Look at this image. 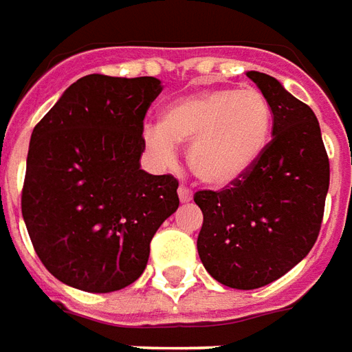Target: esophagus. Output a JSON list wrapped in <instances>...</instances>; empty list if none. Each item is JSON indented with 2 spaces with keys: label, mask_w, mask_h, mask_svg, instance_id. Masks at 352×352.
<instances>
[{
  "label": "esophagus",
  "mask_w": 352,
  "mask_h": 352,
  "mask_svg": "<svg viewBox=\"0 0 352 352\" xmlns=\"http://www.w3.org/2000/svg\"><path fill=\"white\" fill-rule=\"evenodd\" d=\"M178 197H180L182 203H189V201L193 199V193H191V189H188L186 186H180V189H178Z\"/></svg>",
  "instance_id": "obj_1"
}]
</instances>
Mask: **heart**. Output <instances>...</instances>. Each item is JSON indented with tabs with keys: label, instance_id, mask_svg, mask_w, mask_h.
<instances>
[{
	"label": "heart",
	"instance_id": "b5f03b06",
	"mask_svg": "<svg viewBox=\"0 0 352 352\" xmlns=\"http://www.w3.org/2000/svg\"><path fill=\"white\" fill-rule=\"evenodd\" d=\"M273 129V111L258 89H210L184 96L144 131V146L159 163L189 144L188 163L210 186H229L260 161Z\"/></svg>",
	"mask_w": 352,
	"mask_h": 352
}]
</instances>
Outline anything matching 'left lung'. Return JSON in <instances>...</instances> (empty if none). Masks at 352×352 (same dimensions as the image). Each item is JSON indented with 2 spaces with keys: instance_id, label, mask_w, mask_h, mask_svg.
Here are the masks:
<instances>
[{
  "instance_id": "left-lung-1",
  "label": "left lung",
  "mask_w": 352,
  "mask_h": 352,
  "mask_svg": "<svg viewBox=\"0 0 352 352\" xmlns=\"http://www.w3.org/2000/svg\"><path fill=\"white\" fill-rule=\"evenodd\" d=\"M273 111L260 161L221 191H197L199 258L218 283L254 290L286 275L316 243L330 186L320 124L275 77L246 72Z\"/></svg>"
}]
</instances>
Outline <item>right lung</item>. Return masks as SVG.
Here are the masks:
<instances>
[{
  "label": "right lung",
  "mask_w": 352,
  "mask_h": 352,
  "mask_svg": "<svg viewBox=\"0 0 352 352\" xmlns=\"http://www.w3.org/2000/svg\"><path fill=\"white\" fill-rule=\"evenodd\" d=\"M161 91L155 77L85 76L32 132L22 218L60 283L94 294L132 284L178 208V180L140 168L144 117Z\"/></svg>",
  "instance_id": "add662e5"
}]
</instances>
